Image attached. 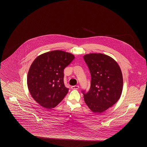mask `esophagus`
I'll use <instances>...</instances> for the list:
<instances>
[{"instance_id": "1", "label": "esophagus", "mask_w": 147, "mask_h": 147, "mask_svg": "<svg viewBox=\"0 0 147 147\" xmlns=\"http://www.w3.org/2000/svg\"><path fill=\"white\" fill-rule=\"evenodd\" d=\"M79 88V86L78 85H74V86H72L71 87V88L73 90H76V89H78Z\"/></svg>"}]
</instances>
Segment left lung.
<instances>
[{"label": "left lung", "instance_id": "8db88e82", "mask_svg": "<svg viewBox=\"0 0 147 147\" xmlns=\"http://www.w3.org/2000/svg\"><path fill=\"white\" fill-rule=\"evenodd\" d=\"M91 76L89 91L84 94L85 102L92 112L101 113L117 102L123 89V77L117 62L102 53L84 55Z\"/></svg>", "mask_w": 147, "mask_h": 147}]
</instances>
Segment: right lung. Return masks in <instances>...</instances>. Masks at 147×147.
Wrapping results in <instances>:
<instances>
[{
  "label": "right lung",
  "mask_w": 147,
  "mask_h": 147,
  "mask_svg": "<svg viewBox=\"0 0 147 147\" xmlns=\"http://www.w3.org/2000/svg\"><path fill=\"white\" fill-rule=\"evenodd\" d=\"M74 58L70 53L56 50L37 57L31 64L27 77L28 90L43 107H55L67 94L63 71Z\"/></svg>",
  "instance_id": "obj_1"
}]
</instances>
